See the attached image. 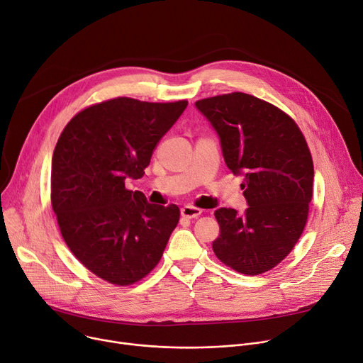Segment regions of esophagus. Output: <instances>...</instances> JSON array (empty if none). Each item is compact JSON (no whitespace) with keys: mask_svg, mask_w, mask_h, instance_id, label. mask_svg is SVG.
<instances>
[{"mask_svg":"<svg viewBox=\"0 0 363 363\" xmlns=\"http://www.w3.org/2000/svg\"><path fill=\"white\" fill-rule=\"evenodd\" d=\"M203 213V210L192 207V206H185L181 208V214L185 217V219H197V217Z\"/></svg>","mask_w":363,"mask_h":363,"instance_id":"1","label":"esophagus"}]
</instances>
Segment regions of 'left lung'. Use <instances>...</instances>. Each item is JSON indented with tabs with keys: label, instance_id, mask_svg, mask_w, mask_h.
<instances>
[{
	"label": "left lung",
	"instance_id": "obj_1",
	"mask_svg": "<svg viewBox=\"0 0 363 363\" xmlns=\"http://www.w3.org/2000/svg\"><path fill=\"white\" fill-rule=\"evenodd\" d=\"M220 140L226 166L244 177L248 208L214 211L220 235L213 251L242 274H261L292 251L308 219L313 163L295 121L247 93L196 102Z\"/></svg>",
	"mask_w": 363,
	"mask_h": 363
}]
</instances>
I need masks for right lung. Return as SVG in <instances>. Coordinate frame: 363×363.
<instances>
[{"instance_id": "right-lung-1", "label": "right lung", "mask_w": 363, "mask_h": 363, "mask_svg": "<svg viewBox=\"0 0 363 363\" xmlns=\"http://www.w3.org/2000/svg\"><path fill=\"white\" fill-rule=\"evenodd\" d=\"M188 102L116 98L72 118L52 156L51 203L69 251L98 277L127 286L147 276L179 220L175 204H150L125 188Z\"/></svg>"}]
</instances>
